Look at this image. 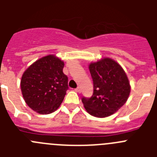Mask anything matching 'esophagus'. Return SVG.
Returning <instances> with one entry per match:
<instances>
[{"label": "esophagus", "mask_w": 157, "mask_h": 157, "mask_svg": "<svg viewBox=\"0 0 157 157\" xmlns=\"http://www.w3.org/2000/svg\"><path fill=\"white\" fill-rule=\"evenodd\" d=\"M75 91H77V92H78L79 93L80 91H81V89H80V87L78 86V87H77V88L75 89Z\"/></svg>", "instance_id": "1"}]
</instances>
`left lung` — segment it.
I'll use <instances>...</instances> for the list:
<instances>
[{"label":"left lung","mask_w":157,"mask_h":157,"mask_svg":"<svg viewBox=\"0 0 157 157\" xmlns=\"http://www.w3.org/2000/svg\"><path fill=\"white\" fill-rule=\"evenodd\" d=\"M89 68L94 93L90 98H82L86 110L96 117L111 116L128 99L130 86L127 75L119 63L109 58L91 63Z\"/></svg>","instance_id":"1"}]
</instances>
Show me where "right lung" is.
I'll return each instance as SVG.
<instances>
[{
    "mask_svg": "<svg viewBox=\"0 0 157 157\" xmlns=\"http://www.w3.org/2000/svg\"><path fill=\"white\" fill-rule=\"evenodd\" d=\"M64 63L53 55L41 58L23 73L21 90L27 105L40 114H49L62 103L68 90Z\"/></svg>",
    "mask_w": 157,
    "mask_h": 157,
    "instance_id": "add662e5",
    "label": "right lung"
}]
</instances>
